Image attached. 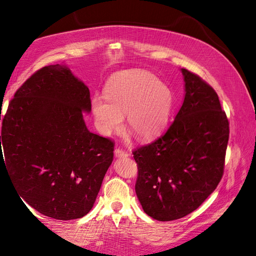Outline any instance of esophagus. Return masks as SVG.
Returning a JSON list of instances; mask_svg holds the SVG:
<instances>
[{
  "mask_svg": "<svg viewBox=\"0 0 256 256\" xmlns=\"http://www.w3.org/2000/svg\"><path fill=\"white\" fill-rule=\"evenodd\" d=\"M115 156L116 157H127L129 156V152L124 150L122 148H116L115 150Z\"/></svg>",
  "mask_w": 256,
  "mask_h": 256,
  "instance_id": "obj_1",
  "label": "esophagus"
}]
</instances>
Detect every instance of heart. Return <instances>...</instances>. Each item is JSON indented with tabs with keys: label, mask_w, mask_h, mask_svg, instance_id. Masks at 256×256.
<instances>
[{
	"label": "heart",
	"mask_w": 256,
	"mask_h": 256,
	"mask_svg": "<svg viewBox=\"0 0 256 256\" xmlns=\"http://www.w3.org/2000/svg\"><path fill=\"white\" fill-rule=\"evenodd\" d=\"M106 98L94 97L92 113L98 128L110 134L122 126L127 115L129 130L141 140H150L166 127L173 109V94L154 74L131 69L116 74L108 82Z\"/></svg>",
	"instance_id": "b5f03b06"
}]
</instances>
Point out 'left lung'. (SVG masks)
Masks as SVG:
<instances>
[{
  "instance_id": "left-lung-1",
  "label": "left lung",
  "mask_w": 256,
  "mask_h": 256,
  "mask_svg": "<svg viewBox=\"0 0 256 256\" xmlns=\"http://www.w3.org/2000/svg\"><path fill=\"white\" fill-rule=\"evenodd\" d=\"M186 95L174 122L157 140L132 152L136 196L145 214L172 221L194 212L219 184L230 136L216 90L182 68Z\"/></svg>"
}]
</instances>
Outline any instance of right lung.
<instances>
[{
	"label": "right lung",
	"mask_w": 256,
	"mask_h": 256,
	"mask_svg": "<svg viewBox=\"0 0 256 256\" xmlns=\"http://www.w3.org/2000/svg\"><path fill=\"white\" fill-rule=\"evenodd\" d=\"M90 109L88 88L67 66L56 64L30 76L4 115L0 164L20 198L50 218L86 214L113 161L114 141L85 125L83 111Z\"/></svg>",
	"instance_id": "add662e5"
}]
</instances>
